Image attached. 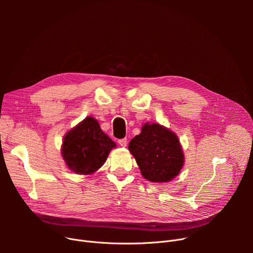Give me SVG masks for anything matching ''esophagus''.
Returning a JSON list of instances; mask_svg holds the SVG:
<instances>
[{
    "label": "esophagus",
    "mask_w": 253,
    "mask_h": 253,
    "mask_svg": "<svg viewBox=\"0 0 253 253\" xmlns=\"http://www.w3.org/2000/svg\"><path fill=\"white\" fill-rule=\"evenodd\" d=\"M119 144L121 145V147L125 148L127 145V138H122V139H119Z\"/></svg>",
    "instance_id": "esophagus-1"
}]
</instances>
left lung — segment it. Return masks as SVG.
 Masks as SVG:
<instances>
[{
  "instance_id": "obj_1",
  "label": "left lung",
  "mask_w": 253,
  "mask_h": 253,
  "mask_svg": "<svg viewBox=\"0 0 253 253\" xmlns=\"http://www.w3.org/2000/svg\"><path fill=\"white\" fill-rule=\"evenodd\" d=\"M128 150L135 158L141 175L152 182L172 180L184 164L177 135L158 123H144L140 134L130 140Z\"/></svg>"
}]
</instances>
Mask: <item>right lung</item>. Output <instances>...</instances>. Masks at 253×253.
Here are the masks:
<instances>
[{
  "mask_svg": "<svg viewBox=\"0 0 253 253\" xmlns=\"http://www.w3.org/2000/svg\"><path fill=\"white\" fill-rule=\"evenodd\" d=\"M116 143L101 130L97 120L86 117L66 132L61 145V156L68 168L76 174L89 175L106 161Z\"/></svg>",
  "mask_w": 253,
  "mask_h": 253,
  "instance_id": "right-lung-1",
  "label": "right lung"
}]
</instances>
